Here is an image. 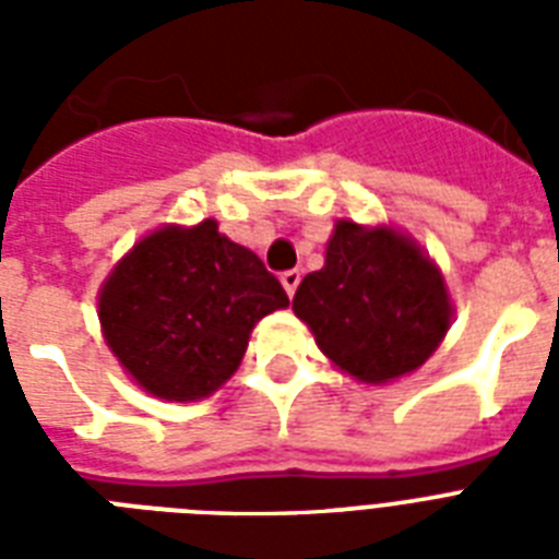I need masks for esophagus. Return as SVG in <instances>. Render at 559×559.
Instances as JSON below:
<instances>
[{
	"instance_id": "34e87169",
	"label": "esophagus",
	"mask_w": 559,
	"mask_h": 559,
	"mask_svg": "<svg viewBox=\"0 0 559 559\" xmlns=\"http://www.w3.org/2000/svg\"><path fill=\"white\" fill-rule=\"evenodd\" d=\"M281 284H284V289H287V296H296L298 284H301V272L298 270L281 272Z\"/></svg>"
}]
</instances>
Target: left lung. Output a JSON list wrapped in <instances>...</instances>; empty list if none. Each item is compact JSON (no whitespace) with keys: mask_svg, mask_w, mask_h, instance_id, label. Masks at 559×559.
<instances>
[{"mask_svg":"<svg viewBox=\"0 0 559 559\" xmlns=\"http://www.w3.org/2000/svg\"><path fill=\"white\" fill-rule=\"evenodd\" d=\"M293 310L333 366L359 382H391L420 368L452 322L441 270L391 226L340 219L324 266L298 284Z\"/></svg>","mask_w":559,"mask_h":559,"instance_id":"1","label":"left lung"}]
</instances>
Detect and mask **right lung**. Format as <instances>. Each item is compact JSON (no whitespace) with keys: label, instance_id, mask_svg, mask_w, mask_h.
Instances as JSON below:
<instances>
[{"label":"right lung","instance_id":"right-lung-1","mask_svg":"<svg viewBox=\"0 0 559 559\" xmlns=\"http://www.w3.org/2000/svg\"><path fill=\"white\" fill-rule=\"evenodd\" d=\"M278 278L214 219L142 237L98 293L104 340L124 371L162 400H202L237 371L249 333L287 307Z\"/></svg>","mask_w":559,"mask_h":559}]
</instances>
